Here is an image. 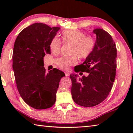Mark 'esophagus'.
<instances>
[{"instance_id":"esophagus-1","label":"esophagus","mask_w":133,"mask_h":133,"mask_svg":"<svg viewBox=\"0 0 133 133\" xmlns=\"http://www.w3.org/2000/svg\"><path fill=\"white\" fill-rule=\"evenodd\" d=\"M64 73H65V75H66V77H68V76L70 75V73L69 72L66 71V72H64Z\"/></svg>"}]
</instances>
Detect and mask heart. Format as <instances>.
Here are the masks:
<instances>
[{
	"label": "heart",
	"mask_w": 133,
	"mask_h": 133,
	"mask_svg": "<svg viewBox=\"0 0 133 133\" xmlns=\"http://www.w3.org/2000/svg\"><path fill=\"white\" fill-rule=\"evenodd\" d=\"M62 41L64 44L71 45L70 54L71 57L58 58L56 63L62 70H68L70 66L77 63V56L85 59L91 54L95 46V41L91 36H86L83 32L79 30H65L61 34ZM61 43L57 39H51L50 49L53 54L57 55L60 52Z\"/></svg>",
	"instance_id": "heart-1"
}]
</instances>
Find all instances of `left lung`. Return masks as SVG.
Wrapping results in <instances>:
<instances>
[{"label": "left lung", "instance_id": "left-lung-1", "mask_svg": "<svg viewBox=\"0 0 133 133\" xmlns=\"http://www.w3.org/2000/svg\"><path fill=\"white\" fill-rule=\"evenodd\" d=\"M95 46L82 64L77 66L75 72L86 71L87 77L77 79V74L70 75L71 95L78 105L92 107L101 103L109 95L115 80L117 68V49L111 36L103 29H96Z\"/></svg>", "mask_w": 133, "mask_h": 133}]
</instances>
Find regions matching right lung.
Returning a JSON list of instances; mask_svg holds the SVG:
<instances>
[{"label": "right lung", "instance_id": "1", "mask_svg": "<svg viewBox=\"0 0 133 133\" xmlns=\"http://www.w3.org/2000/svg\"><path fill=\"white\" fill-rule=\"evenodd\" d=\"M60 27L34 23L19 34L14 46L12 68L17 89L23 101L35 109L52 107L64 73L53 69L48 73L43 57L51 54L50 43Z\"/></svg>", "mask_w": 133, "mask_h": 133}]
</instances>
